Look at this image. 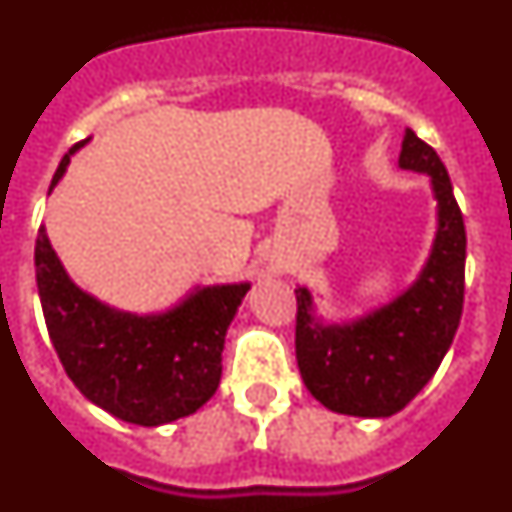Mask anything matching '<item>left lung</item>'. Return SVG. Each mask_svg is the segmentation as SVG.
Returning a JSON list of instances; mask_svg holds the SVG:
<instances>
[{
  "mask_svg": "<svg viewBox=\"0 0 512 512\" xmlns=\"http://www.w3.org/2000/svg\"><path fill=\"white\" fill-rule=\"evenodd\" d=\"M400 166L431 176L438 230L428 264L390 305L346 325L315 320L312 297L295 289V348L302 382L328 410L359 418L400 413L436 374L464 307L467 230L449 171L425 140L405 130Z\"/></svg>",
  "mask_w": 512,
  "mask_h": 512,
  "instance_id": "left-lung-1",
  "label": "left lung"
}]
</instances>
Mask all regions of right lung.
Returning a JSON list of instances; mask_svg holds the SVG:
<instances>
[{"label":"right lung","instance_id":"add662e5","mask_svg":"<svg viewBox=\"0 0 512 512\" xmlns=\"http://www.w3.org/2000/svg\"><path fill=\"white\" fill-rule=\"evenodd\" d=\"M58 166L51 189L69 166ZM35 279L53 348L71 382L94 405L135 425L192 415L215 395L225 330L251 284L202 287L161 315H130L81 292L40 228Z\"/></svg>","mask_w":512,"mask_h":512}]
</instances>
